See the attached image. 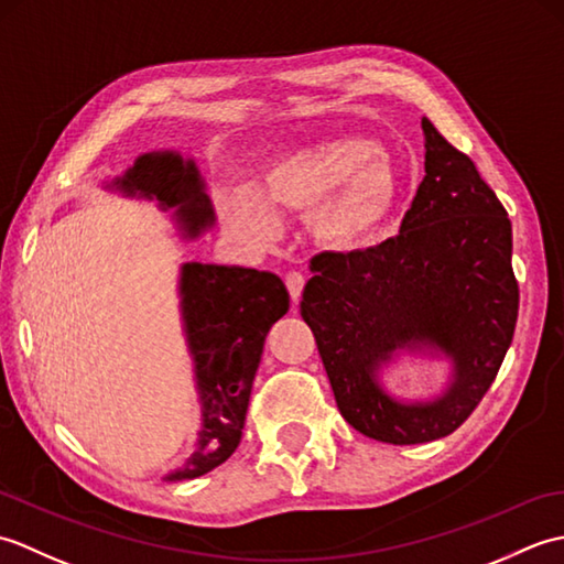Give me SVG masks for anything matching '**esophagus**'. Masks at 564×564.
Listing matches in <instances>:
<instances>
[{"label":"esophagus","mask_w":564,"mask_h":564,"mask_svg":"<svg viewBox=\"0 0 564 564\" xmlns=\"http://www.w3.org/2000/svg\"><path fill=\"white\" fill-rule=\"evenodd\" d=\"M285 289H289L293 303H297L303 295V289H305V275L301 271H289L285 273Z\"/></svg>","instance_id":"1"}]
</instances>
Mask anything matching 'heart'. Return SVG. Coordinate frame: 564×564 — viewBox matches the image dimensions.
<instances>
[{
    "mask_svg": "<svg viewBox=\"0 0 564 564\" xmlns=\"http://www.w3.org/2000/svg\"><path fill=\"white\" fill-rule=\"evenodd\" d=\"M398 200V176L368 138H332L281 152L261 166V186H227L218 206L235 230L269 237L273 206L310 210V230L334 251L368 247L382 232Z\"/></svg>",
    "mask_w": 564,
    "mask_h": 564,
    "instance_id": "b5f03b06",
    "label": "heart"
}]
</instances>
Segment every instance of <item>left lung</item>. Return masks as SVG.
<instances>
[{
    "label": "left lung",
    "mask_w": 564,
    "mask_h": 564,
    "mask_svg": "<svg viewBox=\"0 0 564 564\" xmlns=\"http://www.w3.org/2000/svg\"><path fill=\"white\" fill-rule=\"evenodd\" d=\"M422 128L426 176L400 235L349 254H317L301 303L341 416L392 446L448 436L475 412L519 317L505 206L465 152L429 118ZM410 343L454 358L456 380L436 403L400 405L375 386L379 361Z\"/></svg>",
    "instance_id": "obj_1"
}]
</instances>
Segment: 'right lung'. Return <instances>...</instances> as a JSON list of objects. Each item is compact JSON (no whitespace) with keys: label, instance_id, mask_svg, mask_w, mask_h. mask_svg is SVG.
Listing matches in <instances>:
<instances>
[{"label":"right lung","instance_id":"right-lung-1","mask_svg":"<svg viewBox=\"0 0 564 564\" xmlns=\"http://www.w3.org/2000/svg\"><path fill=\"white\" fill-rule=\"evenodd\" d=\"M118 186L126 194L140 191L142 196L158 198L164 208L178 206V223L188 237L213 225V208L203 194L196 164L184 162L174 152L142 154L133 170L118 178ZM182 295L186 337L196 361L203 429L196 453L166 480H194L235 453L242 438L263 339L291 305L279 275L213 263H184Z\"/></svg>","mask_w":564,"mask_h":564}]
</instances>
